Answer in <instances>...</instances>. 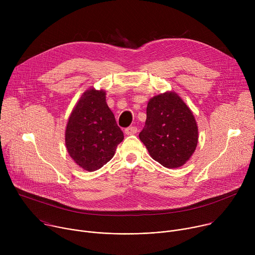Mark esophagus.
Listing matches in <instances>:
<instances>
[{
	"label": "esophagus",
	"instance_id": "esophagus-1",
	"mask_svg": "<svg viewBox=\"0 0 255 255\" xmlns=\"http://www.w3.org/2000/svg\"><path fill=\"white\" fill-rule=\"evenodd\" d=\"M137 127H135V126H130V127H128V128H126L125 129V134L126 135H134V134H136L137 133Z\"/></svg>",
	"mask_w": 255,
	"mask_h": 255
}]
</instances>
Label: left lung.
I'll use <instances>...</instances> for the list:
<instances>
[{"label": "left lung", "mask_w": 255, "mask_h": 255, "mask_svg": "<svg viewBox=\"0 0 255 255\" xmlns=\"http://www.w3.org/2000/svg\"><path fill=\"white\" fill-rule=\"evenodd\" d=\"M139 138L150 156L167 168L185 164L198 144V127L189 107L175 93L153 97Z\"/></svg>", "instance_id": "obj_1"}]
</instances>
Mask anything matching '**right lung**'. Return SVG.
Wrapping results in <instances>:
<instances>
[{
  "instance_id": "right-lung-1",
  "label": "right lung",
  "mask_w": 255,
  "mask_h": 255,
  "mask_svg": "<svg viewBox=\"0 0 255 255\" xmlns=\"http://www.w3.org/2000/svg\"><path fill=\"white\" fill-rule=\"evenodd\" d=\"M124 134L106 103V93L88 90L71 112L65 130L70 157L86 170L94 171L110 161Z\"/></svg>"
}]
</instances>
